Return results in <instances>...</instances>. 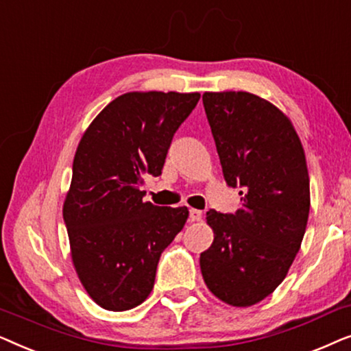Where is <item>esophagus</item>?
Segmentation results:
<instances>
[{
	"instance_id": "1",
	"label": "esophagus",
	"mask_w": 351,
	"mask_h": 351,
	"mask_svg": "<svg viewBox=\"0 0 351 351\" xmlns=\"http://www.w3.org/2000/svg\"><path fill=\"white\" fill-rule=\"evenodd\" d=\"M203 213L199 209H190V222H199Z\"/></svg>"
}]
</instances>
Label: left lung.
<instances>
[{
    "label": "left lung",
    "instance_id": "8db88e82",
    "mask_svg": "<svg viewBox=\"0 0 351 351\" xmlns=\"http://www.w3.org/2000/svg\"><path fill=\"white\" fill-rule=\"evenodd\" d=\"M203 105L228 186H241V209L206 214L214 241L201 252L206 286L225 304L251 306L285 280L310 213L304 147L291 119L243 90L204 93Z\"/></svg>",
    "mask_w": 351,
    "mask_h": 351
}]
</instances>
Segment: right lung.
Masks as SVG:
<instances>
[{"label":"right lung","instance_id":"1","mask_svg":"<svg viewBox=\"0 0 351 351\" xmlns=\"http://www.w3.org/2000/svg\"><path fill=\"white\" fill-rule=\"evenodd\" d=\"M198 93H126L81 137L64 220L71 261L95 304L131 310L150 295L161 252L184 228L189 209L143 201V176H160L172 137Z\"/></svg>","mask_w":351,"mask_h":351}]
</instances>
